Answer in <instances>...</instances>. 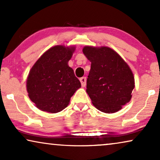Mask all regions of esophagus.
<instances>
[{
    "instance_id": "1",
    "label": "esophagus",
    "mask_w": 160,
    "mask_h": 160,
    "mask_svg": "<svg viewBox=\"0 0 160 160\" xmlns=\"http://www.w3.org/2000/svg\"><path fill=\"white\" fill-rule=\"evenodd\" d=\"M80 82L82 83V87H85L87 84V78L86 77H82L80 78Z\"/></svg>"
}]
</instances>
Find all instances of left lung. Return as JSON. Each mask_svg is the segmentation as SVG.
<instances>
[{"instance_id":"8db88e82","label":"left lung","mask_w":160,"mask_h":160,"mask_svg":"<svg viewBox=\"0 0 160 160\" xmlns=\"http://www.w3.org/2000/svg\"><path fill=\"white\" fill-rule=\"evenodd\" d=\"M83 53L91 62L86 91L92 104L104 113L119 111L130 102L135 87L129 65L109 47L86 46Z\"/></svg>"}]
</instances>
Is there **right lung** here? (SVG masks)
<instances>
[{
  "instance_id": "right-lung-1",
  "label": "right lung",
  "mask_w": 160,
  "mask_h": 160,
  "mask_svg": "<svg viewBox=\"0 0 160 160\" xmlns=\"http://www.w3.org/2000/svg\"><path fill=\"white\" fill-rule=\"evenodd\" d=\"M75 47L58 45L45 52L36 61L27 78L30 99L40 110L58 113L68 106L80 81L68 66Z\"/></svg>"
}]
</instances>
